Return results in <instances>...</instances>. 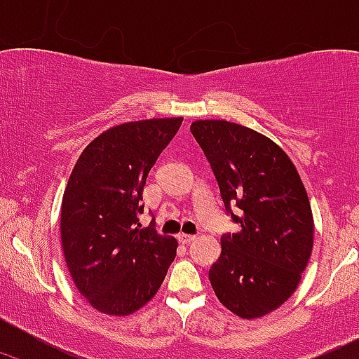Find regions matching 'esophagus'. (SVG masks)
<instances>
[{"instance_id": "esophagus-1", "label": "esophagus", "mask_w": 359, "mask_h": 359, "mask_svg": "<svg viewBox=\"0 0 359 359\" xmlns=\"http://www.w3.org/2000/svg\"><path fill=\"white\" fill-rule=\"evenodd\" d=\"M194 238H196V236H193V234H186V233H180V234H179V236H177V240H179V241H180V243H184V245H186V243H191V241H193V240H194Z\"/></svg>"}]
</instances>
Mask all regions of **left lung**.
<instances>
[{
    "label": "left lung",
    "instance_id": "1",
    "mask_svg": "<svg viewBox=\"0 0 359 359\" xmlns=\"http://www.w3.org/2000/svg\"><path fill=\"white\" fill-rule=\"evenodd\" d=\"M191 133L210 161L220 196L241 229L220 238L210 267L217 299L243 320L287 302L313 252L314 220L302 179L276 142L248 126L198 119ZM238 206V215L230 212Z\"/></svg>",
    "mask_w": 359,
    "mask_h": 359
}]
</instances>
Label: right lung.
I'll return each mask as SVG.
<instances>
[{
  "label": "right lung",
  "instance_id": "add662e5",
  "mask_svg": "<svg viewBox=\"0 0 359 359\" xmlns=\"http://www.w3.org/2000/svg\"><path fill=\"white\" fill-rule=\"evenodd\" d=\"M184 118L116 125L83 149L60 208V241L69 274L102 314L128 316L161 287L177 240L142 227L139 213L149 170Z\"/></svg>",
  "mask_w": 359,
  "mask_h": 359
}]
</instances>
